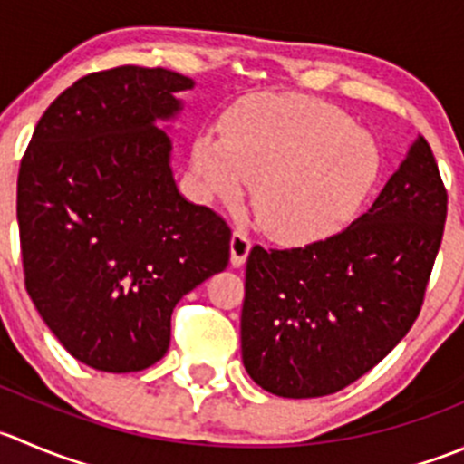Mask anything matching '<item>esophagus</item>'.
I'll return each mask as SVG.
<instances>
[{
	"label": "esophagus",
	"mask_w": 464,
	"mask_h": 464,
	"mask_svg": "<svg viewBox=\"0 0 464 464\" xmlns=\"http://www.w3.org/2000/svg\"><path fill=\"white\" fill-rule=\"evenodd\" d=\"M251 251V240L245 231H233L231 236V265L233 267H240L245 265L246 256Z\"/></svg>",
	"instance_id": "esophagus-1"
}]
</instances>
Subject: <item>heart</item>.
<instances>
[{"label": "heart", "instance_id": "1", "mask_svg": "<svg viewBox=\"0 0 464 464\" xmlns=\"http://www.w3.org/2000/svg\"><path fill=\"white\" fill-rule=\"evenodd\" d=\"M201 133L192 168L208 197L236 201L246 183L260 227L285 245L326 240L352 222L381 174V150L342 108L256 94Z\"/></svg>", "mask_w": 464, "mask_h": 464}]
</instances>
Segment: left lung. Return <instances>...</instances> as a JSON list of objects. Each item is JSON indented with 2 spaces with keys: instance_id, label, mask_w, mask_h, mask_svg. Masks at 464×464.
<instances>
[{
  "instance_id": "8db88e82",
  "label": "left lung",
  "mask_w": 464,
  "mask_h": 464,
  "mask_svg": "<svg viewBox=\"0 0 464 464\" xmlns=\"http://www.w3.org/2000/svg\"><path fill=\"white\" fill-rule=\"evenodd\" d=\"M447 190L417 138L372 208L337 236L246 258L240 340L246 374L285 399L326 397L379 365L424 304Z\"/></svg>"
}]
</instances>
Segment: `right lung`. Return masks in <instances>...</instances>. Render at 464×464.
Instances as JSON below:
<instances>
[{
    "label": "right lung",
    "mask_w": 464,
    "mask_h": 464,
    "mask_svg": "<svg viewBox=\"0 0 464 464\" xmlns=\"http://www.w3.org/2000/svg\"><path fill=\"white\" fill-rule=\"evenodd\" d=\"M195 81L122 65L72 83L44 111L17 174L24 283L83 365L140 372L169 346L172 310L228 265L231 228L179 192L160 122Z\"/></svg>",
    "instance_id": "add662e5"
}]
</instances>
